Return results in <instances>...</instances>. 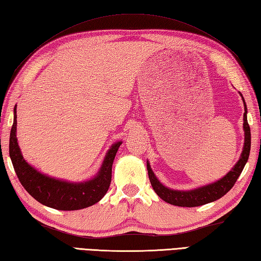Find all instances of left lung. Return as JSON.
Returning a JSON list of instances; mask_svg holds the SVG:
<instances>
[{
  "mask_svg": "<svg viewBox=\"0 0 261 261\" xmlns=\"http://www.w3.org/2000/svg\"><path fill=\"white\" fill-rule=\"evenodd\" d=\"M242 96V94H241ZM242 100L244 103V115H243V129H244V145L243 151L241 154L239 161L237 162L232 170L226 174L222 179H219L215 183L208 184L205 186H201V188L191 190V191H176L170 190L166 186L162 185L156 178L153 171H152L150 164L146 162L147 167V174H149V178L151 181L152 188L154 192L158 194L160 198L166 201L167 203H170L173 205H178V207H199V205H203L213 202L224 196L227 192L233 188L235 181L238 180L239 176L242 173L245 164L249 159L250 154V147H251V133H250V126L248 124L247 119V105H245L244 99L242 96Z\"/></svg>",
  "mask_w": 261,
  "mask_h": 261,
  "instance_id": "8db88e82",
  "label": "left lung"
}]
</instances>
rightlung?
I'll return each mask as SVG.
<instances>
[{"mask_svg": "<svg viewBox=\"0 0 261 261\" xmlns=\"http://www.w3.org/2000/svg\"><path fill=\"white\" fill-rule=\"evenodd\" d=\"M16 132L17 106L14 107L13 125L10 133V158L21 185L39 203L57 210H80L95 204L106 195L111 183L112 164L121 142L112 144L94 178L81 183H71L52 178L29 165L21 154Z\"/></svg>", "mask_w": 261, "mask_h": 261, "instance_id": "add662e5", "label": "right lung"}]
</instances>
